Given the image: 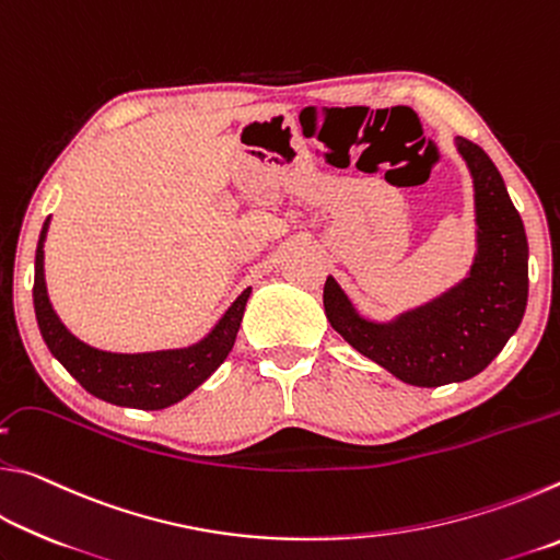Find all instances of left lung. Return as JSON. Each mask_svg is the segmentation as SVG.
<instances>
[{"label": "left lung", "mask_w": 560, "mask_h": 560, "mask_svg": "<svg viewBox=\"0 0 560 560\" xmlns=\"http://www.w3.org/2000/svg\"><path fill=\"white\" fill-rule=\"evenodd\" d=\"M457 150L474 177L479 226L469 277L390 324L360 316L334 277L324 287L330 326L358 353L417 387L462 383L485 371L514 336L528 299V242L504 179L471 140L457 138Z\"/></svg>", "instance_id": "obj_1"}]
</instances>
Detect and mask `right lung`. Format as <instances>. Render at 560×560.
<instances>
[{
  "label": "right lung",
  "instance_id": "add662e5",
  "mask_svg": "<svg viewBox=\"0 0 560 560\" xmlns=\"http://www.w3.org/2000/svg\"><path fill=\"white\" fill-rule=\"evenodd\" d=\"M49 220L36 246L34 264V311L39 320L44 343L51 355L79 381L91 395L110 405L138 407V410H163L183 400L185 395L202 385L217 368L224 363L240 330L246 299L252 289L242 291L230 311L222 316L212 334L200 343L179 350H158V353H106L91 348L69 334L59 316L54 314L44 281V240Z\"/></svg>",
  "mask_w": 560,
  "mask_h": 560
}]
</instances>
